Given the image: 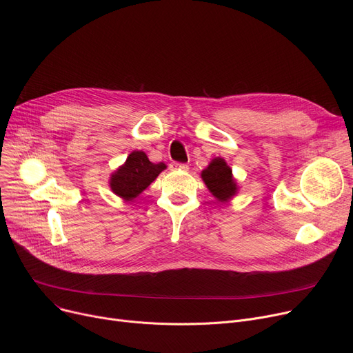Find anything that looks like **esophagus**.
Here are the masks:
<instances>
[{"label":"esophagus","mask_w":353,"mask_h":353,"mask_svg":"<svg viewBox=\"0 0 353 353\" xmlns=\"http://www.w3.org/2000/svg\"><path fill=\"white\" fill-rule=\"evenodd\" d=\"M170 169L172 170H189V165L188 164H184V163H177V161H173V163H170Z\"/></svg>","instance_id":"obj_1"}]
</instances>
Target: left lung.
I'll return each instance as SVG.
<instances>
[{
  "label": "left lung",
  "mask_w": 353,
  "mask_h": 353,
  "mask_svg": "<svg viewBox=\"0 0 353 353\" xmlns=\"http://www.w3.org/2000/svg\"><path fill=\"white\" fill-rule=\"evenodd\" d=\"M201 179L212 194L220 201L230 199L236 193L232 170L223 159H214L208 169L201 172Z\"/></svg>",
  "instance_id": "left-lung-1"
}]
</instances>
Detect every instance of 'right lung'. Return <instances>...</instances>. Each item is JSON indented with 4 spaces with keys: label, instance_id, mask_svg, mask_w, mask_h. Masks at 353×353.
<instances>
[{
    "label": "right lung",
    "instance_id": "obj_1",
    "mask_svg": "<svg viewBox=\"0 0 353 353\" xmlns=\"http://www.w3.org/2000/svg\"><path fill=\"white\" fill-rule=\"evenodd\" d=\"M164 169V163H152L144 152L130 153L125 163L111 176V190L125 200H132L150 186V183H153Z\"/></svg>",
    "mask_w": 353,
    "mask_h": 353
}]
</instances>
